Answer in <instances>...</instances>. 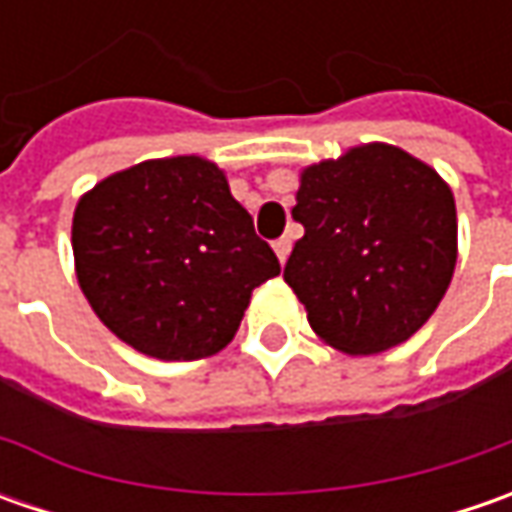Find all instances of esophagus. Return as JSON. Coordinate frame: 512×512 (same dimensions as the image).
<instances>
[{
    "label": "esophagus",
    "mask_w": 512,
    "mask_h": 512,
    "mask_svg": "<svg viewBox=\"0 0 512 512\" xmlns=\"http://www.w3.org/2000/svg\"><path fill=\"white\" fill-rule=\"evenodd\" d=\"M273 250H276V256H279V262L285 265L287 256H290V239H279V242H273Z\"/></svg>",
    "instance_id": "esophagus-1"
}]
</instances>
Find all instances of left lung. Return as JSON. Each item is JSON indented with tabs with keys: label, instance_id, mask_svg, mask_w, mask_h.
I'll list each match as a JSON object with an SVG mask.
<instances>
[{
	"label": "left lung",
	"instance_id": "1",
	"mask_svg": "<svg viewBox=\"0 0 512 512\" xmlns=\"http://www.w3.org/2000/svg\"><path fill=\"white\" fill-rule=\"evenodd\" d=\"M305 225L285 282L313 333L350 356L407 342L433 316L459 256L453 190L407 150L370 142L299 173Z\"/></svg>",
	"mask_w": 512,
	"mask_h": 512
}]
</instances>
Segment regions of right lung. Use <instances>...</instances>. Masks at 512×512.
I'll list each match as a JSON object with an SVG mask.
<instances>
[{
  "instance_id": "right-lung-1",
  "label": "right lung",
  "mask_w": 512,
  "mask_h": 512,
  "mask_svg": "<svg viewBox=\"0 0 512 512\" xmlns=\"http://www.w3.org/2000/svg\"><path fill=\"white\" fill-rule=\"evenodd\" d=\"M76 279L99 322L162 362L219 353L279 259L202 156L148 159L93 185L73 210Z\"/></svg>"
}]
</instances>
